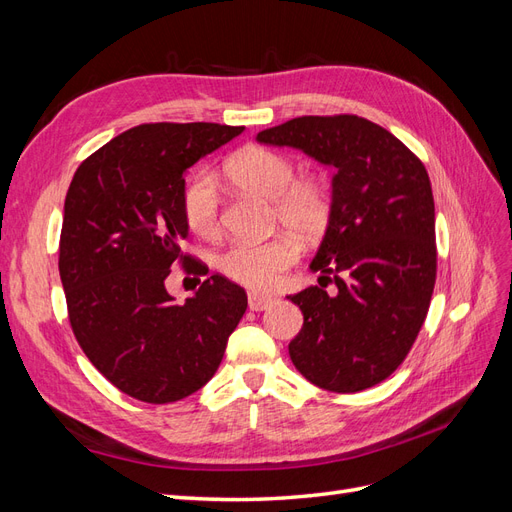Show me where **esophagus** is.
Here are the masks:
<instances>
[{"instance_id": "34e87169", "label": "esophagus", "mask_w": 512, "mask_h": 512, "mask_svg": "<svg viewBox=\"0 0 512 512\" xmlns=\"http://www.w3.org/2000/svg\"><path fill=\"white\" fill-rule=\"evenodd\" d=\"M273 297L269 294H260V292H250V297H247V303H250L252 312H262V309H267L273 305Z\"/></svg>"}]
</instances>
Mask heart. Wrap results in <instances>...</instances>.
<instances>
[{
  "mask_svg": "<svg viewBox=\"0 0 512 512\" xmlns=\"http://www.w3.org/2000/svg\"><path fill=\"white\" fill-rule=\"evenodd\" d=\"M226 175L241 190L273 200V222L284 224L303 239L322 235L329 226L333 194L324 177L297 175V164L282 151L247 147L226 162ZM183 218L198 237L213 239L222 230V198L209 170H198L185 183ZM301 247L292 235L265 241H237L222 252L218 265L228 280L252 290H271L299 260Z\"/></svg>",
  "mask_w": 512,
  "mask_h": 512,
  "instance_id": "obj_1",
  "label": "heart"
}]
</instances>
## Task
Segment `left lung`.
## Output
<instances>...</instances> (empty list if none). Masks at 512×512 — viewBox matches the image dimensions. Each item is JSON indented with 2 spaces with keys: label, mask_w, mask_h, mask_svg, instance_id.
<instances>
[{
  "label": "left lung",
  "mask_w": 512,
  "mask_h": 512,
  "mask_svg": "<svg viewBox=\"0 0 512 512\" xmlns=\"http://www.w3.org/2000/svg\"><path fill=\"white\" fill-rule=\"evenodd\" d=\"M256 138L297 147L337 170L329 228L312 260L320 286L288 297L303 312L290 359L324 391L376 386L404 363L436 286V213L425 164L389 130L356 115L294 117Z\"/></svg>",
  "instance_id": "obj_1"
}]
</instances>
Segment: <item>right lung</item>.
<instances>
[{"label":"right lung","mask_w":512,"mask_h":512,"mask_svg":"<svg viewBox=\"0 0 512 512\" xmlns=\"http://www.w3.org/2000/svg\"><path fill=\"white\" fill-rule=\"evenodd\" d=\"M241 132L205 121L143 123L91 153L70 181L59 275L72 333L108 382L145 404L203 389L245 314V290L218 273L185 303L164 286L173 265L209 273L181 250L183 173Z\"/></svg>","instance_id":"right-lung-1"}]
</instances>
